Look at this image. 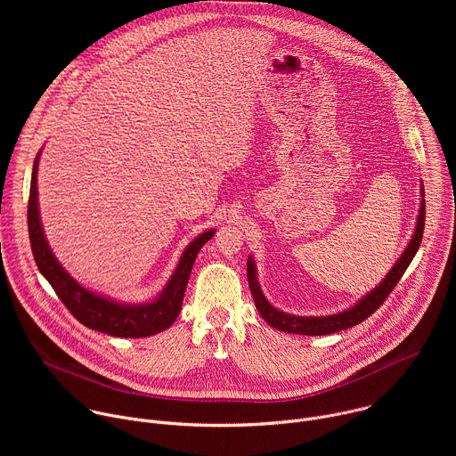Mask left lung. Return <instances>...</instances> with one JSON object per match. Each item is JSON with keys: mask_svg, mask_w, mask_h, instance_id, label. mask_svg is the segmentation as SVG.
<instances>
[{"mask_svg": "<svg viewBox=\"0 0 456 456\" xmlns=\"http://www.w3.org/2000/svg\"><path fill=\"white\" fill-rule=\"evenodd\" d=\"M420 208H419V216L417 224L411 234L410 243L406 245L404 252L395 262V265L389 269V273L382 278V281L371 289L368 294H364L357 303H354L350 308L330 314V315H296L289 314L283 310H278L273 306L265 294L262 292V287H259L257 281V271H256V262L254 257L248 256L247 259V278H248V289L254 297V305L273 329L280 332H289V334H297V336H329L334 332H341L346 329L355 327L357 322L364 321L368 315H371L387 297V294L395 289L399 280L403 278L404 271L411 264V259L415 257L420 241H422V232H424V218H426V200H424V185L420 183Z\"/></svg>", "mask_w": 456, "mask_h": 456, "instance_id": "8db88e82", "label": "left lung"}]
</instances>
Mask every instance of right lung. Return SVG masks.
<instances>
[{
	"label": "right lung",
	"mask_w": 456,
	"mask_h": 456,
	"mask_svg": "<svg viewBox=\"0 0 456 456\" xmlns=\"http://www.w3.org/2000/svg\"><path fill=\"white\" fill-rule=\"evenodd\" d=\"M41 151L36 155L28 199V236L39 273L52 285L59 299L85 327L113 338H150L169 329L180 314L185 287L200 248L215 236V229L194 238L182 252L176 269L166 287L151 301L126 303L94 292L74 280L52 252L43 231L37 200V166Z\"/></svg>",
	"instance_id": "right-lung-1"
}]
</instances>
